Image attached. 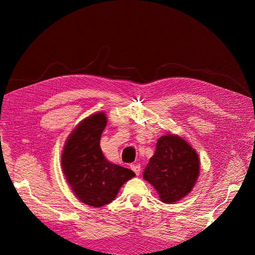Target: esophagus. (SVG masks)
Instances as JSON below:
<instances>
[{
    "mask_svg": "<svg viewBox=\"0 0 255 255\" xmlns=\"http://www.w3.org/2000/svg\"><path fill=\"white\" fill-rule=\"evenodd\" d=\"M130 167H131V170H132L134 173H136V175H139L140 171H141V166H140V164H138V163L131 164Z\"/></svg>",
    "mask_w": 255,
    "mask_h": 255,
    "instance_id": "obj_1",
    "label": "esophagus"
}]
</instances>
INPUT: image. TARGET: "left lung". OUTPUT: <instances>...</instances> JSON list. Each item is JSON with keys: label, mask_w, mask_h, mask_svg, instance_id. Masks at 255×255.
I'll return each mask as SVG.
<instances>
[{"label": "left lung", "mask_w": 255, "mask_h": 255, "mask_svg": "<svg viewBox=\"0 0 255 255\" xmlns=\"http://www.w3.org/2000/svg\"><path fill=\"white\" fill-rule=\"evenodd\" d=\"M199 175V158L185 139L167 133L156 142L155 152L143 172V178L165 204H173L192 191Z\"/></svg>", "instance_id": "left-lung-1"}]
</instances>
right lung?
Wrapping results in <instances>:
<instances>
[{"instance_id":"1","label":"right lung","mask_w":255,"mask_h":255,"mask_svg":"<svg viewBox=\"0 0 255 255\" xmlns=\"http://www.w3.org/2000/svg\"><path fill=\"white\" fill-rule=\"evenodd\" d=\"M107 124L104 113L83 119L68 137L61 154V165L70 187L81 202L102 206L113 202L124 183L134 173L113 164L102 152L100 141Z\"/></svg>"}]
</instances>
